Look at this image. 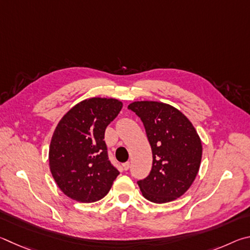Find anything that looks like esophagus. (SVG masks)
<instances>
[{
	"mask_svg": "<svg viewBox=\"0 0 250 250\" xmlns=\"http://www.w3.org/2000/svg\"><path fill=\"white\" fill-rule=\"evenodd\" d=\"M129 167H130L129 161H127V163H125V164H123V169H124V170H128Z\"/></svg>",
	"mask_w": 250,
	"mask_h": 250,
	"instance_id": "1",
	"label": "esophagus"
}]
</instances>
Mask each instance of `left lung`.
Instances as JSON below:
<instances>
[{
    "label": "left lung",
    "mask_w": 250,
    "mask_h": 250,
    "mask_svg": "<svg viewBox=\"0 0 250 250\" xmlns=\"http://www.w3.org/2000/svg\"><path fill=\"white\" fill-rule=\"evenodd\" d=\"M141 118L152 151L151 171L137 183L154 203L180 198L193 183L202 158V144L192 123L169 104L141 101L128 105Z\"/></svg>",
    "instance_id": "8db88e82"
}]
</instances>
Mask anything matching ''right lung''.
<instances>
[{
  "label": "right lung",
  "mask_w": 250,
  "mask_h": 250,
  "mask_svg": "<svg viewBox=\"0 0 250 250\" xmlns=\"http://www.w3.org/2000/svg\"><path fill=\"white\" fill-rule=\"evenodd\" d=\"M122 107L115 99H87L57 125L49 147L50 171L57 186L72 200H101L120 174L108 160L104 133Z\"/></svg>",
  "instance_id": "1"
}]
</instances>
